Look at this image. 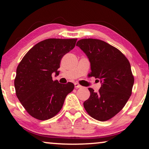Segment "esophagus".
Instances as JSON below:
<instances>
[{"label": "esophagus", "mask_w": 149, "mask_h": 149, "mask_svg": "<svg viewBox=\"0 0 149 149\" xmlns=\"http://www.w3.org/2000/svg\"><path fill=\"white\" fill-rule=\"evenodd\" d=\"M74 85H75V88H81V87H82L81 85H79V84H78L77 83H75Z\"/></svg>", "instance_id": "esophagus-1"}]
</instances>
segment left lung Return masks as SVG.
Wrapping results in <instances>:
<instances>
[{"instance_id":"8db88e82","label":"left lung","mask_w":149,"mask_h":149,"mask_svg":"<svg viewBox=\"0 0 149 149\" xmlns=\"http://www.w3.org/2000/svg\"><path fill=\"white\" fill-rule=\"evenodd\" d=\"M76 46L89 60L91 76L102 84L97 93L89 88L90 97L84 107L94 119L107 121L124 107L132 93L134 77L130 63L120 50L101 40L80 39Z\"/></svg>"}]
</instances>
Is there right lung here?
I'll return each mask as SVG.
<instances>
[{"label":"right lung","instance_id":"1","mask_svg":"<svg viewBox=\"0 0 149 149\" xmlns=\"http://www.w3.org/2000/svg\"><path fill=\"white\" fill-rule=\"evenodd\" d=\"M77 39H48L38 42L24 56L14 79L16 94L27 113L39 120L54 117L62 109L68 94L74 89L53 81L60 61L75 46Z\"/></svg>","mask_w":149,"mask_h":149}]
</instances>
